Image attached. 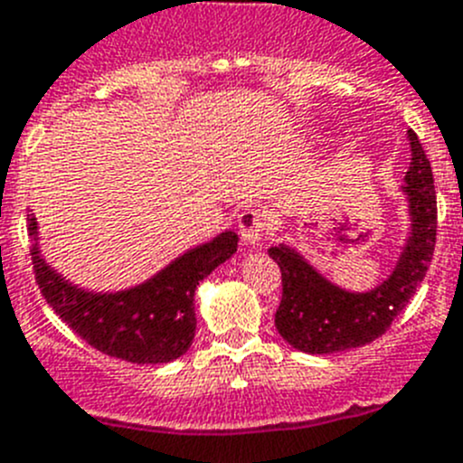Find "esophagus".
I'll use <instances>...</instances> for the list:
<instances>
[{"label":"esophagus","instance_id":"34e87169","mask_svg":"<svg viewBox=\"0 0 463 463\" xmlns=\"http://www.w3.org/2000/svg\"><path fill=\"white\" fill-rule=\"evenodd\" d=\"M239 227H241V239L245 245L254 248L260 245L266 236V215L260 209H245L239 215Z\"/></svg>","mask_w":463,"mask_h":463}]
</instances>
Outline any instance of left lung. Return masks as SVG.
<instances>
[{
  "label": "left lung",
  "mask_w": 463,
  "mask_h": 463,
  "mask_svg": "<svg viewBox=\"0 0 463 463\" xmlns=\"http://www.w3.org/2000/svg\"><path fill=\"white\" fill-rule=\"evenodd\" d=\"M411 163L402 193L409 232L395 269L370 291H349L330 282L296 248L273 245L269 254L282 270V300L275 328L303 354H339L370 345L390 328L425 279L436 245V190L430 158L413 130L406 133Z\"/></svg>",
  "instance_id": "left-lung-1"
}]
</instances>
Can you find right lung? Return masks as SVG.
<instances>
[{"instance_id": "1", "label": "right lung", "mask_w": 463, "mask_h": 463, "mask_svg": "<svg viewBox=\"0 0 463 463\" xmlns=\"http://www.w3.org/2000/svg\"><path fill=\"white\" fill-rule=\"evenodd\" d=\"M27 229L38 289L59 319L93 349L135 364L172 363L190 349L197 328L194 289L239 248V236L222 232L169 261L146 282L121 291H89L43 260L33 213L27 215Z\"/></svg>"}]
</instances>
